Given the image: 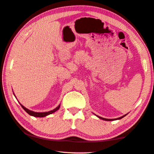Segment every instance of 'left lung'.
<instances>
[{
  "instance_id": "left-lung-1",
  "label": "left lung",
  "mask_w": 154,
  "mask_h": 154,
  "mask_svg": "<svg viewBox=\"0 0 154 154\" xmlns=\"http://www.w3.org/2000/svg\"><path fill=\"white\" fill-rule=\"evenodd\" d=\"M128 114V113H127ZM127 114H126V115H124V116H122V117H120V118H116V119H106V118H102V117H100V116H96L98 117V118H100V119H103V120H105V121H114V120H117V119H122V118H123L124 117H125L126 116Z\"/></svg>"
}]
</instances>
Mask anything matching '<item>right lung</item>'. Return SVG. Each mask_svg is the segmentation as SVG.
Segmentation results:
<instances>
[{
  "instance_id": "obj_1",
  "label": "right lung",
  "mask_w": 154,
  "mask_h": 154,
  "mask_svg": "<svg viewBox=\"0 0 154 154\" xmlns=\"http://www.w3.org/2000/svg\"><path fill=\"white\" fill-rule=\"evenodd\" d=\"M20 105H21V106H22V107L24 109V111L26 112L27 113L29 114L30 116L36 117V118H43V117H45L47 116H48V115H50L51 113H54V112H56V111H58V109H60V105H59L58 106H57L56 108H55V109H53V110H51V111H49L48 112H35V111H32L29 110V109H28L27 108H26L24 106H23L22 105V104H20Z\"/></svg>"
}]
</instances>
